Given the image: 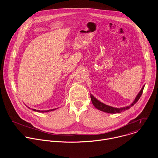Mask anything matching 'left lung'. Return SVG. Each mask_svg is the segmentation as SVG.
<instances>
[{"label":"left lung","mask_w":158,"mask_h":158,"mask_svg":"<svg viewBox=\"0 0 158 158\" xmlns=\"http://www.w3.org/2000/svg\"><path fill=\"white\" fill-rule=\"evenodd\" d=\"M144 85L143 87V88L141 89V91L139 93V94H138V96H136V99L134 101V102L129 106L125 107H121V108H115L113 107H111V106H109L107 105H106L103 103H102L101 102L99 101L98 99H96L92 94H91V99L92 101V102L93 104V105L95 106L96 108H97L98 109L105 112H107V113H112V114H115V113H119L121 112H123L124 110H127L129 109L130 107H131L132 106H133L134 105V104H136L138 101L140 97L141 96L142 94H143V89H144Z\"/></svg>","instance_id":"left-lung-1"}]
</instances>
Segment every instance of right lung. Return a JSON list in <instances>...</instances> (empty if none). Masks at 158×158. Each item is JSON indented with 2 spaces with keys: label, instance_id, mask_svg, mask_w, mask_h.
<instances>
[{
  "label": "right lung",
  "instance_id": "add662e5",
  "mask_svg": "<svg viewBox=\"0 0 158 158\" xmlns=\"http://www.w3.org/2000/svg\"><path fill=\"white\" fill-rule=\"evenodd\" d=\"M56 109H51V110H36V109H32L34 111H37V112H49V111H52V110H54Z\"/></svg>",
  "mask_w": 158,
  "mask_h": 158
}]
</instances>
